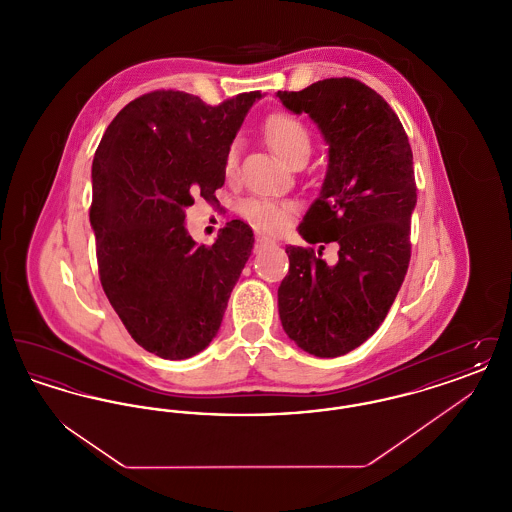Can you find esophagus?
Segmentation results:
<instances>
[{"mask_svg": "<svg viewBox=\"0 0 512 512\" xmlns=\"http://www.w3.org/2000/svg\"><path fill=\"white\" fill-rule=\"evenodd\" d=\"M270 244H272V240H268V238H265V236H257V238H255V249H261L263 245Z\"/></svg>", "mask_w": 512, "mask_h": 512, "instance_id": "34e87169", "label": "esophagus"}]
</instances>
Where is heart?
Returning a JSON list of instances; mask_svg holds the SVG:
<instances>
[{
  "instance_id": "heart-1",
  "label": "heart",
  "mask_w": 512,
  "mask_h": 512,
  "mask_svg": "<svg viewBox=\"0 0 512 512\" xmlns=\"http://www.w3.org/2000/svg\"><path fill=\"white\" fill-rule=\"evenodd\" d=\"M265 136H267L270 147L286 161V163H297L301 159H309L311 155V134L307 126L292 115H274L265 124ZM238 155H240V144L232 142L226 153L222 171L224 176L232 178L238 169ZM242 215L249 220L255 228L265 232H280L290 222V207L278 201L270 199H247L242 203Z\"/></svg>"
}]
</instances>
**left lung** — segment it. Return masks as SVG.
I'll return each mask as SVG.
<instances>
[{
    "label": "left lung",
    "mask_w": 512,
    "mask_h": 512,
    "mask_svg": "<svg viewBox=\"0 0 512 512\" xmlns=\"http://www.w3.org/2000/svg\"><path fill=\"white\" fill-rule=\"evenodd\" d=\"M276 98L307 113L328 144V167L317 199L297 226L309 244L288 245V276L278 288L282 328L303 351L332 359L365 343L384 322L411 259L416 205L413 151L390 105L355 78H326Z\"/></svg>",
    "instance_id": "left-lung-1"
}]
</instances>
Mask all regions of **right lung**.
<instances>
[{"label": "right lung", "instance_id": "right-lung-1", "mask_svg": "<svg viewBox=\"0 0 512 512\" xmlns=\"http://www.w3.org/2000/svg\"><path fill=\"white\" fill-rule=\"evenodd\" d=\"M261 98L249 92L213 107L151 92L111 121L94 155L99 280L128 334L161 359L194 357L213 341L251 255L255 238L242 220L209 247L195 244L184 220L194 194L217 201L224 153Z\"/></svg>", "mask_w": 512, "mask_h": 512}]
</instances>
